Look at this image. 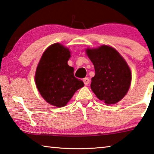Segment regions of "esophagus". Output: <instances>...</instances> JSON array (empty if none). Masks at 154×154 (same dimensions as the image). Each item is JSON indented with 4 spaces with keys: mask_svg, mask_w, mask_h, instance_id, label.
Listing matches in <instances>:
<instances>
[{
    "mask_svg": "<svg viewBox=\"0 0 154 154\" xmlns=\"http://www.w3.org/2000/svg\"><path fill=\"white\" fill-rule=\"evenodd\" d=\"M83 82H84L85 85H88V84H89L90 80H89V79H88V78H85V79H83Z\"/></svg>",
    "mask_w": 154,
    "mask_h": 154,
    "instance_id": "obj_1",
    "label": "esophagus"
}]
</instances>
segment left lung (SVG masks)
Listing matches in <instances>:
<instances>
[{"label":"left lung","instance_id":"left-lung-1","mask_svg":"<svg viewBox=\"0 0 154 154\" xmlns=\"http://www.w3.org/2000/svg\"><path fill=\"white\" fill-rule=\"evenodd\" d=\"M86 53L95 70L91 84L93 92L107 105L118 103L127 93L131 83V72L127 63L109 46L87 48Z\"/></svg>","mask_w":154,"mask_h":154}]
</instances>
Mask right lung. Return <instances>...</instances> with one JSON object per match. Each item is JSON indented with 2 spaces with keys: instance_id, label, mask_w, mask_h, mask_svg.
I'll return each instance as SVG.
<instances>
[{
  "instance_id": "1",
  "label": "right lung",
  "mask_w": 154,
  "mask_h": 154,
  "mask_svg": "<svg viewBox=\"0 0 154 154\" xmlns=\"http://www.w3.org/2000/svg\"><path fill=\"white\" fill-rule=\"evenodd\" d=\"M70 51L59 43L48 47L38 65L35 82L40 95L52 106H66L84 83L74 77V67L67 64Z\"/></svg>"
}]
</instances>
